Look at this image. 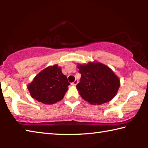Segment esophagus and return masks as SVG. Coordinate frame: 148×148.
Here are the masks:
<instances>
[{
    "label": "esophagus",
    "instance_id": "34e87169",
    "mask_svg": "<svg viewBox=\"0 0 148 148\" xmlns=\"http://www.w3.org/2000/svg\"><path fill=\"white\" fill-rule=\"evenodd\" d=\"M77 84H78V81H77V79H76V80H75V81L73 82V83H72L71 84H72V86H76Z\"/></svg>",
    "mask_w": 148,
    "mask_h": 148
}]
</instances>
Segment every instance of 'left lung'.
<instances>
[{
    "mask_svg": "<svg viewBox=\"0 0 148 148\" xmlns=\"http://www.w3.org/2000/svg\"><path fill=\"white\" fill-rule=\"evenodd\" d=\"M77 68L82 76L76 88L82 99L97 105L114 99L119 88L120 80L111 69L96 61L77 64Z\"/></svg>",
    "mask_w": 148,
    "mask_h": 148,
    "instance_id": "8db88e82",
    "label": "left lung"
}]
</instances>
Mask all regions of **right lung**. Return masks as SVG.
Masks as SVG:
<instances>
[{
  "label": "right lung",
  "instance_id": "obj_1",
  "mask_svg": "<svg viewBox=\"0 0 148 148\" xmlns=\"http://www.w3.org/2000/svg\"><path fill=\"white\" fill-rule=\"evenodd\" d=\"M70 85L58 64L47 66L27 85L32 99L45 104H53L63 99Z\"/></svg>",
  "mask_w": 148,
  "mask_h": 148
}]
</instances>
